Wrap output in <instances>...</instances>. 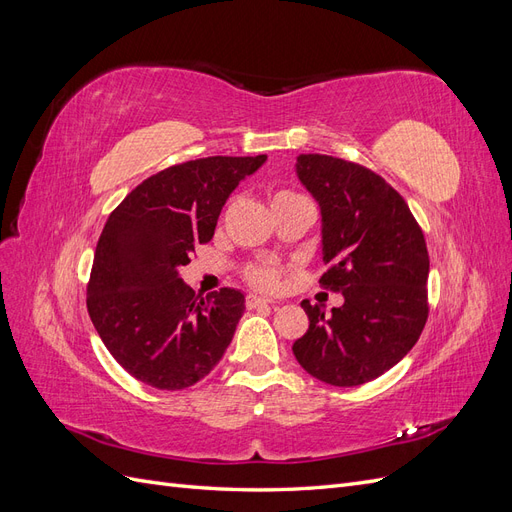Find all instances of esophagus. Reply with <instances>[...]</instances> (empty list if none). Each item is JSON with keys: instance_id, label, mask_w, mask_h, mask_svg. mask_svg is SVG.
Returning <instances> with one entry per match:
<instances>
[{"instance_id": "34e87169", "label": "esophagus", "mask_w": 512, "mask_h": 512, "mask_svg": "<svg viewBox=\"0 0 512 512\" xmlns=\"http://www.w3.org/2000/svg\"><path fill=\"white\" fill-rule=\"evenodd\" d=\"M245 303L250 309H256V307H262V305H273L275 301L269 299V297H260V294H247Z\"/></svg>"}]
</instances>
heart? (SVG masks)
I'll list each match as a JSON object with an SVG mask.
<instances>
[{
  "mask_svg": "<svg viewBox=\"0 0 512 512\" xmlns=\"http://www.w3.org/2000/svg\"><path fill=\"white\" fill-rule=\"evenodd\" d=\"M286 194H292V192H277L273 198H280V196H286ZM280 275L282 271L277 269L275 265H260V267H254L247 271V280H250L252 284L260 286V288H275L277 284H280Z\"/></svg>",
  "mask_w": 512,
  "mask_h": 512,
  "instance_id": "obj_1",
  "label": "heart"
}]
</instances>
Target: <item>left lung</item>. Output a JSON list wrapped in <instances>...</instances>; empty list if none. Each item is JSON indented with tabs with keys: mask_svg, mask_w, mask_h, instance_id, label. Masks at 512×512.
<instances>
[{
	"mask_svg": "<svg viewBox=\"0 0 512 512\" xmlns=\"http://www.w3.org/2000/svg\"><path fill=\"white\" fill-rule=\"evenodd\" d=\"M297 175L322 215L324 288L344 305L324 316L301 303L309 329L292 344L299 365L333 386H359L395 367L427 322L429 254L406 200L374 170L301 153Z\"/></svg>",
	"mask_w": 512,
	"mask_h": 512,
	"instance_id": "obj_1",
	"label": "left lung"
}]
</instances>
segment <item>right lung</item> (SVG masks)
<instances>
[{"mask_svg":"<svg viewBox=\"0 0 512 512\" xmlns=\"http://www.w3.org/2000/svg\"><path fill=\"white\" fill-rule=\"evenodd\" d=\"M267 156H213L151 175L108 215L87 284V312L113 359L160 391H181L220 363L245 312L235 288L196 297L179 277L213 237L239 181Z\"/></svg>","mask_w":512,"mask_h":512,"instance_id":"right-lung-1","label":"right lung"}]
</instances>
